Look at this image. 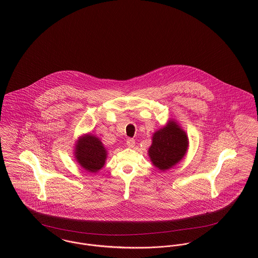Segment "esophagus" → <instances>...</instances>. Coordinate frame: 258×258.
<instances>
[{"mask_svg":"<svg viewBox=\"0 0 258 258\" xmlns=\"http://www.w3.org/2000/svg\"><path fill=\"white\" fill-rule=\"evenodd\" d=\"M126 144H127V146L129 148H133L135 146V140H134V139H132V138H130V139H128V140H127Z\"/></svg>","mask_w":258,"mask_h":258,"instance_id":"esophagus-1","label":"esophagus"}]
</instances>
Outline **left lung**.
Instances as JSON below:
<instances>
[{
  "label": "left lung",
  "mask_w": 258,
  "mask_h": 258,
  "mask_svg": "<svg viewBox=\"0 0 258 258\" xmlns=\"http://www.w3.org/2000/svg\"><path fill=\"white\" fill-rule=\"evenodd\" d=\"M187 149V137L174 122L169 123L153 136L149 156L161 171L168 170L182 160Z\"/></svg>",
  "instance_id": "left-lung-1"
}]
</instances>
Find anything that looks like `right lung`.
I'll list each match as a JSON object with an SVG mask.
<instances>
[{
  "mask_svg": "<svg viewBox=\"0 0 258 258\" xmlns=\"http://www.w3.org/2000/svg\"><path fill=\"white\" fill-rule=\"evenodd\" d=\"M75 157L82 168L88 172L96 173L104 166L106 150L98 138L86 135L78 141L75 149Z\"/></svg>",
  "mask_w": 258,
  "mask_h": 258,
  "instance_id": "1",
  "label": "right lung"
}]
</instances>
